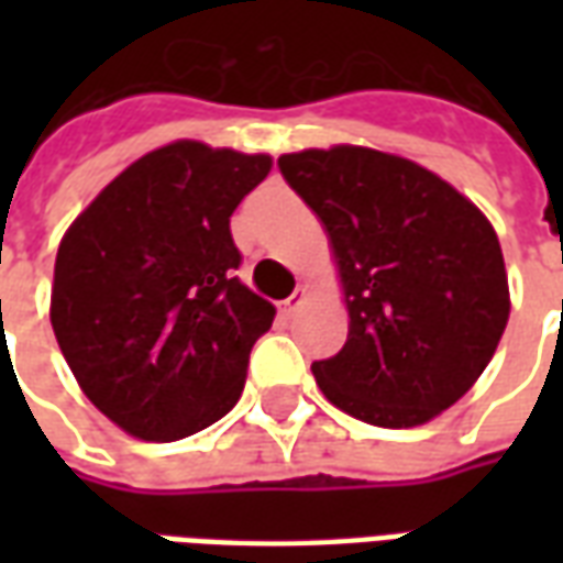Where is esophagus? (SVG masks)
Segmentation results:
<instances>
[{
  "instance_id": "obj_1",
  "label": "esophagus",
  "mask_w": 563,
  "mask_h": 563,
  "mask_svg": "<svg viewBox=\"0 0 563 563\" xmlns=\"http://www.w3.org/2000/svg\"><path fill=\"white\" fill-rule=\"evenodd\" d=\"M305 301H307L305 289H295L286 301H280V313L283 317H295V313H298V307L305 305Z\"/></svg>"
}]
</instances>
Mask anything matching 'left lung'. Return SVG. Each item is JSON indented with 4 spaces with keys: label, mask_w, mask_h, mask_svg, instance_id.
<instances>
[{
    "label": "left lung",
    "mask_w": 563,
    "mask_h": 563,
    "mask_svg": "<svg viewBox=\"0 0 563 563\" xmlns=\"http://www.w3.org/2000/svg\"><path fill=\"white\" fill-rule=\"evenodd\" d=\"M277 165L325 225L350 310L341 353L313 362L322 395L379 428L443 413L507 329L492 222L434 172L379 150H301Z\"/></svg>",
    "instance_id": "left-lung-1"
}]
</instances>
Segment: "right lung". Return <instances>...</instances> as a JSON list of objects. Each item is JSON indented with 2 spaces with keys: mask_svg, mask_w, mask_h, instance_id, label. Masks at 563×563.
<instances>
[{
  "mask_svg": "<svg viewBox=\"0 0 563 563\" xmlns=\"http://www.w3.org/2000/svg\"><path fill=\"white\" fill-rule=\"evenodd\" d=\"M265 153L174 141L114 177L59 244L51 322L71 374L114 424L180 440L232 410L274 307L234 277L229 217Z\"/></svg>",
  "mask_w": 563,
  "mask_h": 563,
  "instance_id": "add662e5",
  "label": "right lung"
}]
</instances>
